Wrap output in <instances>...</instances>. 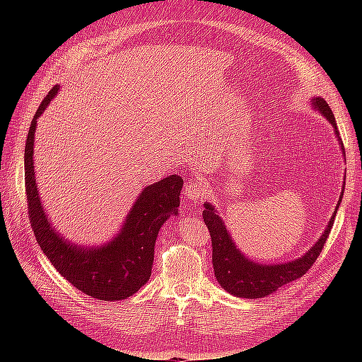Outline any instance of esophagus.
<instances>
[{
	"instance_id": "obj_1",
	"label": "esophagus",
	"mask_w": 362,
	"mask_h": 362,
	"mask_svg": "<svg viewBox=\"0 0 362 362\" xmlns=\"http://www.w3.org/2000/svg\"><path fill=\"white\" fill-rule=\"evenodd\" d=\"M184 194L189 202L199 204L205 196V185L202 182H194V181L189 182V185L184 190Z\"/></svg>"
}]
</instances>
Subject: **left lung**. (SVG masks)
<instances>
[{"label":"left lung","instance_id":"1","mask_svg":"<svg viewBox=\"0 0 362 362\" xmlns=\"http://www.w3.org/2000/svg\"><path fill=\"white\" fill-rule=\"evenodd\" d=\"M311 105L314 110L320 112L326 117L327 122L332 125L338 145H341V151L344 156V148L341 144V139H339L335 117L329 105H327L326 101L320 96L313 98ZM341 199L343 192L339 194L335 211L329 218V222H327L323 234L308 249V252H305L299 258L287 262H279V264H261V262H255L249 259L246 255H243V252L235 246L233 237L229 235L223 218L218 214L214 205H211L210 202H205V210L202 213V217L211 235L213 267L217 282L221 284L223 290L237 296V298L259 299L275 293L278 288L286 286V284L299 279L310 270L317 257L320 255V252L327 240V235H329L332 229L334 218Z\"/></svg>","mask_w":362,"mask_h":362}]
</instances>
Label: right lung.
<instances>
[{
	"label": "right lung",
	"instance_id": "add662e5",
	"mask_svg": "<svg viewBox=\"0 0 362 362\" xmlns=\"http://www.w3.org/2000/svg\"><path fill=\"white\" fill-rule=\"evenodd\" d=\"M52 87L31 120L25 144V190L31 228L43 254L75 288L100 300H122L149 281L160 228L178 214L182 178L169 175L149 184L131 206L120 231L101 246H78L57 233L42 205L35 177V134L37 119L57 96Z\"/></svg>",
	"mask_w": 362,
	"mask_h": 362
}]
</instances>
